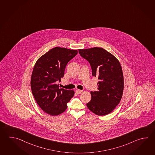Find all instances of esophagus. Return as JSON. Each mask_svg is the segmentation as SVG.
<instances>
[{
	"label": "esophagus",
	"instance_id": "obj_1",
	"mask_svg": "<svg viewBox=\"0 0 155 155\" xmlns=\"http://www.w3.org/2000/svg\"><path fill=\"white\" fill-rule=\"evenodd\" d=\"M82 92L83 91H82V90H79V89H77V90H76V93H77V94H81Z\"/></svg>",
	"mask_w": 155,
	"mask_h": 155
}]
</instances>
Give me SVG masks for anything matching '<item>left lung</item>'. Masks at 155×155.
Returning <instances> with one entry per match:
<instances>
[{"mask_svg": "<svg viewBox=\"0 0 155 155\" xmlns=\"http://www.w3.org/2000/svg\"><path fill=\"white\" fill-rule=\"evenodd\" d=\"M78 51L80 55L90 63L92 76L99 79L98 91L91 92L92 98L87 106L96 115L109 114L119 104L123 93V73L120 62L103 48Z\"/></svg>", "mask_w": 155, "mask_h": 155, "instance_id": "obj_1", "label": "left lung"}]
</instances>
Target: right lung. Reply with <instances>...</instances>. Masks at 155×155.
Masks as SVG:
<instances>
[{
	"instance_id": "1",
	"label": "right lung",
	"mask_w": 155,
	"mask_h": 155,
	"mask_svg": "<svg viewBox=\"0 0 155 155\" xmlns=\"http://www.w3.org/2000/svg\"><path fill=\"white\" fill-rule=\"evenodd\" d=\"M78 51L56 47L40 57L35 63L31 78V88L41 109L57 116L67 108V103L74 94L72 90L60 88L58 82L63 78L67 64Z\"/></svg>"
}]
</instances>
